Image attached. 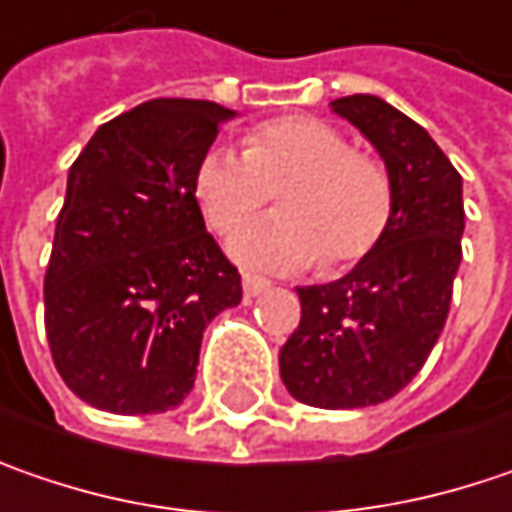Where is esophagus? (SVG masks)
I'll list each match as a JSON object with an SVG mask.
<instances>
[{"label":"esophagus","mask_w":512,"mask_h":512,"mask_svg":"<svg viewBox=\"0 0 512 512\" xmlns=\"http://www.w3.org/2000/svg\"><path fill=\"white\" fill-rule=\"evenodd\" d=\"M266 286H269V280L266 278L252 275V272H243V295H246V298H255V295H260Z\"/></svg>","instance_id":"esophagus-1"}]
</instances>
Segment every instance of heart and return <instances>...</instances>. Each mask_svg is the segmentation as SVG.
<instances>
[{"instance_id": "b5f03b06", "label": "heart", "mask_w": 512, "mask_h": 512, "mask_svg": "<svg viewBox=\"0 0 512 512\" xmlns=\"http://www.w3.org/2000/svg\"><path fill=\"white\" fill-rule=\"evenodd\" d=\"M194 200L217 234L249 223L272 191L280 217L232 240V255L260 269H306L329 260L349 269L367 260L392 220V180L384 163L355 151L335 125L315 117H278L252 125L243 151L212 145L194 168Z\"/></svg>"}]
</instances>
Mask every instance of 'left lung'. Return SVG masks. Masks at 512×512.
<instances>
[{
    "label": "left lung",
    "mask_w": 512,
    "mask_h": 512,
    "mask_svg": "<svg viewBox=\"0 0 512 512\" xmlns=\"http://www.w3.org/2000/svg\"><path fill=\"white\" fill-rule=\"evenodd\" d=\"M384 157L392 220L349 275L298 286L300 323L280 349L292 398L321 410L381 404L410 384L444 329L461 263V174L435 140L372 94L332 102Z\"/></svg>",
    "instance_id": "1"
}]
</instances>
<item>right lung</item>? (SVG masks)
I'll return each mask as SVG.
<instances>
[{"instance_id": "obj_1", "label": "right lung", "mask_w": 512, "mask_h": 512, "mask_svg": "<svg viewBox=\"0 0 512 512\" xmlns=\"http://www.w3.org/2000/svg\"><path fill=\"white\" fill-rule=\"evenodd\" d=\"M229 117L209 100H148L100 125L68 171L45 332L56 372L97 410L183 404L203 329L243 298L191 186Z\"/></svg>"}]
</instances>
